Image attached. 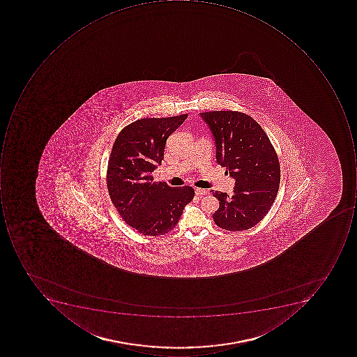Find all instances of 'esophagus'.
Listing matches in <instances>:
<instances>
[{"instance_id": "obj_1", "label": "esophagus", "mask_w": 357, "mask_h": 357, "mask_svg": "<svg viewBox=\"0 0 357 357\" xmlns=\"http://www.w3.org/2000/svg\"><path fill=\"white\" fill-rule=\"evenodd\" d=\"M195 194H196V195H199V196L206 195V194H207V191H206V190H204V189H199V188H196Z\"/></svg>"}]
</instances>
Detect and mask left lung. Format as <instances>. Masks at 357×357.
<instances>
[{"instance_id":"1","label":"left lung","mask_w":357,"mask_h":357,"mask_svg":"<svg viewBox=\"0 0 357 357\" xmlns=\"http://www.w3.org/2000/svg\"><path fill=\"white\" fill-rule=\"evenodd\" d=\"M215 140V159L235 179L233 196L213 192V221L226 231H245L268 213L277 197L280 164L268 136L251 116L237 112L199 114Z\"/></svg>"}]
</instances>
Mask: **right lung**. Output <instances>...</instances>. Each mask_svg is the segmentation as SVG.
Returning <instances> with one entry per match:
<instances>
[{
	"label": "right lung",
	"instance_id": "add662e5",
	"mask_svg": "<svg viewBox=\"0 0 357 357\" xmlns=\"http://www.w3.org/2000/svg\"><path fill=\"white\" fill-rule=\"evenodd\" d=\"M187 116L139 119L126 126L114 140L108 161V193L122 219L142 235L173 231L193 199V188L169 187L152 177L164 159L166 140Z\"/></svg>",
	"mask_w": 357,
	"mask_h": 357
}]
</instances>
